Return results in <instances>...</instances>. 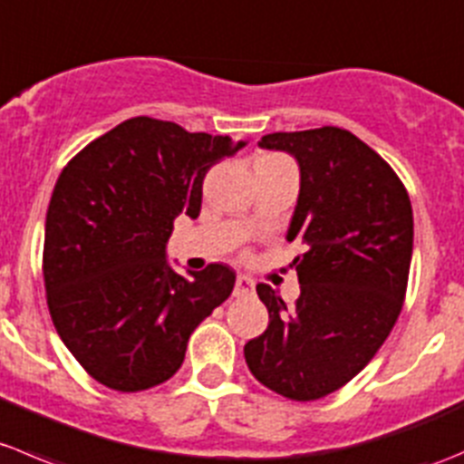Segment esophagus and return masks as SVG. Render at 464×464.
<instances>
[{"label":"esophagus","mask_w":464,"mask_h":464,"mask_svg":"<svg viewBox=\"0 0 464 464\" xmlns=\"http://www.w3.org/2000/svg\"><path fill=\"white\" fill-rule=\"evenodd\" d=\"M252 293H255V282L250 277H246V275H238L237 284H234V295L246 297L252 295Z\"/></svg>","instance_id":"1"}]
</instances>
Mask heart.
I'll return each instance as SVG.
<instances>
[{
  "label": "heart",
  "mask_w": 464,
  "mask_h": 464,
  "mask_svg": "<svg viewBox=\"0 0 464 464\" xmlns=\"http://www.w3.org/2000/svg\"><path fill=\"white\" fill-rule=\"evenodd\" d=\"M264 158H279V155H264Z\"/></svg>",
  "instance_id": "obj_1"
}]
</instances>
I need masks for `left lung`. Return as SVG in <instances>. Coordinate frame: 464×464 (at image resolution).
Segmentation results:
<instances>
[{"instance_id": "obj_1", "label": "left lung", "mask_w": 464, "mask_h": 464, "mask_svg": "<svg viewBox=\"0 0 464 464\" xmlns=\"http://www.w3.org/2000/svg\"><path fill=\"white\" fill-rule=\"evenodd\" d=\"M259 146L300 164V196L288 241L300 297L268 284L256 295L268 327L243 347L259 383L293 401H314L356 377L392 332L408 286L412 208L392 167L345 128L270 132Z\"/></svg>"}]
</instances>
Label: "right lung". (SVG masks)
I'll use <instances>...</instances> for the list:
<instances>
[{
  "label": "right lung",
  "instance_id": "add662e5",
  "mask_svg": "<svg viewBox=\"0 0 464 464\" xmlns=\"http://www.w3.org/2000/svg\"><path fill=\"white\" fill-rule=\"evenodd\" d=\"M241 146L132 117L58 176L43 250L49 314L81 368L105 388L140 392L171 379L194 329L230 297V266L182 277L164 247L180 214H200L205 173Z\"/></svg>",
  "mask_w": 464,
  "mask_h": 464
}]
</instances>
